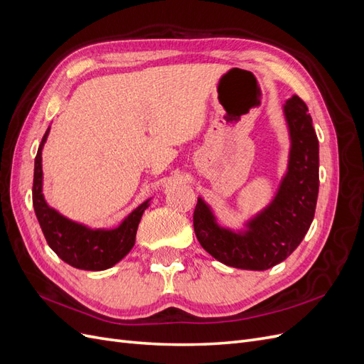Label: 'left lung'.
<instances>
[{
  "mask_svg": "<svg viewBox=\"0 0 364 364\" xmlns=\"http://www.w3.org/2000/svg\"><path fill=\"white\" fill-rule=\"evenodd\" d=\"M290 153L287 173L273 200L246 229L220 226L213 209L197 199L193 222L200 246L217 261L243 270H267L291 255L314 218L318 194V141L306 105L297 95L284 105Z\"/></svg>",
  "mask_w": 364,
  "mask_h": 364,
  "instance_id": "1",
  "label": "left lung"
}]
</instances>
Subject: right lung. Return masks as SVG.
<instances>
[{
    "mask_svg": "<svg viewBox=\"0 0 364 364\" xmlns=\"http://www.w3.org/2000/svg\"><path fill=\"white\" fill-rule=\"evenodd\" d=\"M50 127L43 135L35 158L33 178V208L48 246L70 266L82 270H106L123 259L135 245L141 217L149 208V200L134 209L119 226L114 229H91L63 217L48 206L42 194V149Z\"/></svg>",
    "mask_w": 364,
    "mask_h": 364,
    "instance_id": "1",
    "label": "right lung"
}]
</instances>
